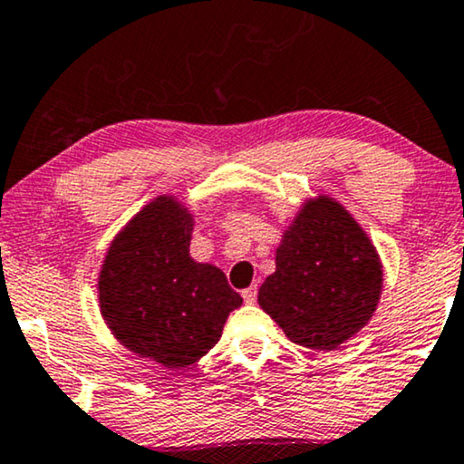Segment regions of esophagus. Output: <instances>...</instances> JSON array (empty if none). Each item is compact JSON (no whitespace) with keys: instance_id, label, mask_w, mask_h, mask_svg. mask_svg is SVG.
<instances>
[{"instance_id":"34e87169","label":"esophagus","mask_w":464,"mask_h":464,"mask_svg":"<svg viewBox=\"0 0 464 464\" xmlns=\"http://www.w3.org/2000/svg\"><path fill=\"white\" fill-rule=\"evenodd\" d=\"M242 296H244V301H246V304H255V301H256V286H250V288H246L244 293H242Z\"/></svg>"}]
</instances>
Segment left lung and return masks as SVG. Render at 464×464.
I'll return each instance as SVG.
<instances>
[{"mask_svg": "<svg viewBox=\"0 0 464 464\" xmlns=\"http://www.w3.org/2000/svg\"><path fill=\"white\" fill-rule=\"evenodd\" d=\"M378 250L342 203L307 199L282 236L258 305L290 342L335 350L372 320L382 295Z\"/></svg>", "mask_w": 464, "mask_h": 464, "instance_id": "left-lung-1", "label": "left lung"}]
</instances>
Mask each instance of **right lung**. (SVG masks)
<instances>
[{"instance_id": "1", "label": "right lung", "mask_w": 464, "mask_h": 464, "mask_svg": "<svg viewBox=\"0 0 464 464\" xmlns=\"http://www.w3.org/2000/svg\"><path fill=\"white\" fill-rule=\"evenodd\" d=\"M193 225L176 197L160 195L114 237L99 271L108 329L125 348L168 369L199 361L242 305L218 267L190 258Z\"/></svg>"}]
</instances>
